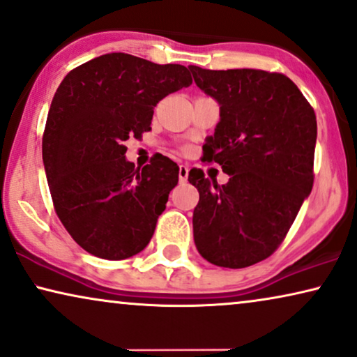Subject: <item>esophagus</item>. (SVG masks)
<instances>
[{
  "mask_svg": "<svg viewBox=\"0 0 357 357\" xmlns=\"http://www.w3.org/2000/svg\"><path fill=\"white\" fill-rule=\"evenodd\" d=\"M187 178H188V167L187 165H180L178 167V180L180 182H187Z\"/></svg>",
  "mask_w": 357,
  "mask_h": 357,
  "instance_id": "34e87169",
  "label": "esophagus"
}]
</instances>
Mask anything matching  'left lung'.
<instances>
[{
	"label": "left lung",
	"mask_w": 357,
	"mask_h": 357,
	"mask_svg": "<svg viewBox=\"0 0 357 357\" xmlns=\"http://www.w3.org/2000/svg\"><path fill=\"white\" fill-rule=\"evenodd\" d=\"M188 68L199 89L221 105L203 160L229 175L218 185L202 169L188 172L199 193L195 243L213 265H255L281 245L314 187L315 112L281 73Z\"/></svg>",
	"instance_id": "left-lung-1"
}]
</instances>
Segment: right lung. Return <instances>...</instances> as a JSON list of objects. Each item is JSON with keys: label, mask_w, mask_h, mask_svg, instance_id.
I'll return each instance as SVG.
<instances>
[{"label": "right lung", "mask_w": 357, "mask_h": 357, "mask_svg": "<svg viewBox=\"0 0 357 357\" xmlns=\"http://www.w3.org/2000/svg\"><path fill=\"white\" fill-rule=\"evenodd\" d=\"M192 82L182 65L128 53L97 56L61 81L42 158L56 216L91 255L123 260L149 243L178 182V165L155 154L136 169L125 159V141L149 131L158 102Z\"/></svg>", "instance_id": "1"}]
</instances>
